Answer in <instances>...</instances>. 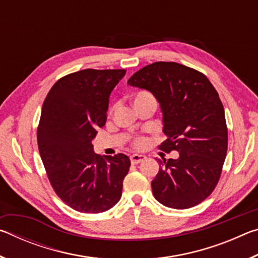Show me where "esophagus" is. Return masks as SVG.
I'll use <instances>...</instances> for the list:
<instances>
[{
	"label": "esophagus",
	"instance_id": "1",
	"mask_svg": "<svg viewBox=\"0 0 258 258\" xmlns=\"http://www.w3.org/2000/svg\"><path fill=\"white\" fill-rule=\"evenodd\" d=\"M130 159H131V163L132 164H139V163H141V161H143L146 159V156H142V155H132L130 157Z\"/></svg>",
	"mask_w": 258,
	"mask_h": 258
}]
</instances>
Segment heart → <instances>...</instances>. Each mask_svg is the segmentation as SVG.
I'll list each match as a JSON object with an SVG mask.
<instances>
[{
    "label": "heart",
    "mask_w": 258,
    "mask_h": 258,
    "mask_svg": "<svg viewBox=\"0 0 258 258\" xmlns=\"http://www.w3.org/2000/svg\"><path fill=\"white\" fill-rule=\"evenodd\" d=\"M148 100H155V97L151 93L147 92V91H140L137 94L133 97V102L134 106L138 107L139 104H141L142 102L148 101ZM147 139L143 137H137L133 139L132 141V146L135 148V149H142L147 146Z\"/></svg>",
    "instance_id": "obj_1"
}]
</instances>
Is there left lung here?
<instances>
[{"instance_id": "8db88e82", "label": "left lung", "mask_w": 258, "mask_h": 258, "mask_svg": "<svg viewBox=\"0 0 258 258\" xmlns=\"http://www.w3.org/2000/svg\"><path fill=\"white\" fill-rule=\"evenodd\" d=\"M127 84L150 91L158 100L167 137L158 149L180 155L157 159L155 198L175 209L204 202L217 185L228 151L224 108L215 87L203 73L172 61L148 64Z\"/></svg>"}]
</instances>
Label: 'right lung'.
Wrapping results in <instances>:
<instances>
[{"label":"right lung","instance_id":"right-lung-1","mask_svg":"<svg viewBox=\"0 0 258 258\" xmlns=\"http://www.w3.org/2000/svg\"><path fill=\"white\" fill-rule=\"evenodd\" d=\"M125 69H84L54 83L43 102L37 145L56 196L81 213L106 212L118 203L131 160L124 154L102 158L92 140L106 124L113 87Z\"/></svg>","mask_w":258,"mask_h":258}]
</instances>
